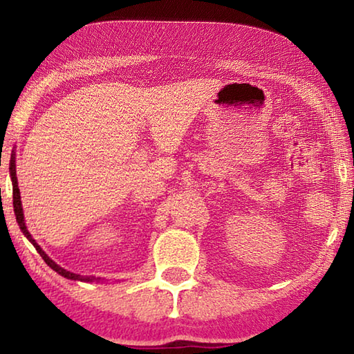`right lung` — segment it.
<instances>
[{
  "instance_id": "obj_1",
  "label": "right lung",
  "mask_w": 354,
  "mask_h": 354,
  "mask_svg": "<svg viewBox=\"0 0 354 354\" xmlns=\"http://www.w3.org/2000/svg\"><path fill=\"white\" fill-rule=\"evenodd\" d=\"M10 179H12V194H14V212H15V217H17V223H19L20 230L23 234L28 237V241L31 242L35 250L39 251V254L41 256V259H44L48 266H50L53 270L57 272L61 277L67 278V279H73V281H86V283H93L97 278H91V277H81V274H76V273H71L68 270H65L61 266H57V263L51 259V257H48V254L45 253L44 250L40 248V245H37V242L34 241L32 236L29 234V231L26 230V223H25V215H23V207H21V198H20V189H19V181H17V170H15V156H12V160H10Z\"/></svg>"
}]
</instances>
